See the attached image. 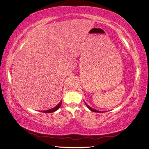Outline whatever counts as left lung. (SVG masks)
Segmentation results:
<instances>
[{
    "label": "left lung",
    "mask_w": 149,
    "mask_h": 149,
    "mask_svg": "<svg viewBox=\"0 0 149 149\" xmlns=\"http://www.w3.org/2000/svg\"><path fill=\"white\" fill-rule=\"evenodd\" d=\"M86 104V103H85ZM86 105L87 106V107L89 108V109H90V110H91V111H92L93 112H101L100 111H96V110H95V109H92V108L91 107H89L88 105H87L86 104Z\"/></svg>",
    "instance_id": "8db88e82"
}]
</instances>
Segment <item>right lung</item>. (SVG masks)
Returning <instances> with one entry per match:
<instances>
[{
    "mask_svg": "<svg viewBox=\"0 0 149 149\" xmlns=\"http://www.w3.org/2000/svg\"><path fill=\"white\" fill-rule=\"evenodd\" d=\"M61 101L55 107H54V108H53V109H49V110H48V111H42V112H45V113H49V112H55V111H56L58 109H59L60 108V107L61 106Z\"/></svg>",
    "mask_w": 149,
    "mask_h": 149,
    "instance_id": "right-lung-1",
    "label": "right lung"
}]
</instances>
